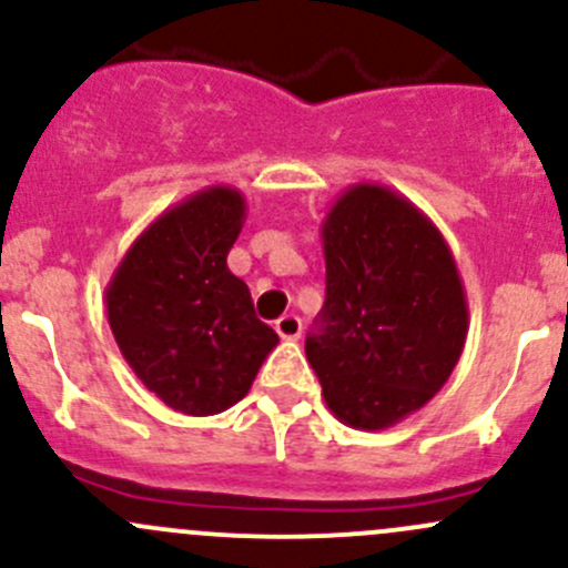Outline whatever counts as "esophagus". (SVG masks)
<instances>
[{"instance_id": "34e87169", "label": "esophagus", "mask_w": 568, "mask_h": 568, "mask_svg": "<svg viewBox=\"0 0 568 568\" xmlns=\"http://www.w3.org/2000/svg\"><path fill=\"white\" fill-rule=\"evenodd\" d=\"M274 329H277V335L283 337V341H296V337L302 335V321L300 316H294V313H288V316L277 318Z\"/></svg>"}]
</instances>
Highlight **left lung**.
Listing matches in <instances>:
<instances>
[{"mask_svg":"<svg viewBox=\"0 0 568 568\" xmlns=\"http://www.w3.org/2000/svg\"><path fill=\"white\" fill-rule=\"evenodd\" d=\"M326 300L305 341L332 415L382 432L443 390L469 311L454 252L432 220L382 183L348 186L321 222Z\"/></svg>","mask_w":568,"mask_h":568,"instance_id":"obj_1","label":"left lung"}]
</instances>
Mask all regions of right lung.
Returning a JSON list of instances; mask_svg holds the SVG:
<instances>
[{"label": "right lung", "mask_w": 568, "mask_h": 568, "mask_svg": "<svg viewBox=\"0 0 568 568\" xmlns=\"http://www.w3.org/2000/svg\"><path fill=\"white\" fill-rule=\"evenodd\" d=\"M247 216L233 186L181 200L136 236L106 285V316L136 379L170 409L205 417L250 393L280 343L227 268Z\"/></svg>", "instance_id": "1"}]
</instances>
